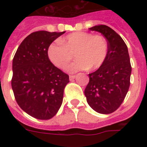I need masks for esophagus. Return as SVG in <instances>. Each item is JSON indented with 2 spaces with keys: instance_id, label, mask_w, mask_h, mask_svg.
Masks as SVG:
<instances>
[{
  "instance_id": "34e87169",
  "label": "esophagus",
  "mask_w": 147,
  "mask_h": 147,
  "mask_svg": "<svg viewBox=\"0 0 147 147\" xmlns=\"http://www.w3.org/2000/svg\"><path fill=\"white\" fill-rule=\"evenodd\" d=\"M76 76H69V80L71 81L73 80V79H75L76 78Z\"/></svg>"
}]
</instances>
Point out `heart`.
Instances as JSON below:
<instances>
[{
  "label": "heart",
  "mask_w": 147,
  "mask_h": 147,
  "mask_svg": "<svg viewBox=\"0 0 147 147\" xmlns=\"http://www.w3.org/2000/svg\"><path fill=\"white\" fill-rule=\"evenodd\" d=\"M73 53L77 60L67 67V71L73 73L88 69L93 70L104 64L108 53V45L102 36L79 31L59 40V43H51L47 49L50 62L60 69L69 64Z\"/></svg>",
  "instance_id": "heart-1"
}]
</instances>
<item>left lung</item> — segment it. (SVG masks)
Instances as JSON below:
<instances>
[{
    "label": "left lung",
    "mask_w": 147,
    "mask_h": 147,
    "mask_svg": "<svg viewBox=\"0 0 147 147\" xmlns=\"http://www.w3.org/2000/svg\"><path fill=\"white\" fill-rule=\"evenodd\" d=\"M102 34L107 41L108 53L101 66L88 75L85 89L88 104L99 114L113 113L124 100L130 87L131 65L127 45L111 27L98 25L89 28Z\"/></svg>",
    "instance_id": "1"
}]
</instances>
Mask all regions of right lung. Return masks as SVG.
Wrapping results in <instances>:
<instances>
[{
	"label": "right lung",
	"instance_id": "add662e5",
	"mask_svg": "<svg viewBox=\"0 0 147 147\" xmlns=\"http://www.w3.org/2000/svg\"><path fill=\"white\" fill-rule=\"evenodd\" d=\"M65 32H33L18 47L13 59L12 89L24 111L40 120H49L61 107L69 76L50 62L47 49Z\"/></svg>",
	"mask_w": 147,
	"mask_h": 147
}]
</instances>
